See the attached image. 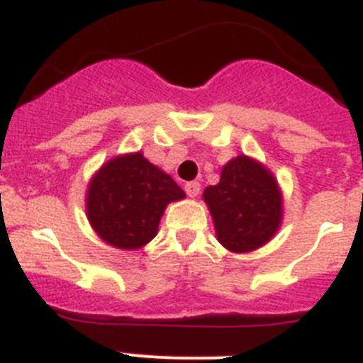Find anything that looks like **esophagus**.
Segmentation results:
<instances>
[{
    "label": "esophagus",
    "instance_id": "obj_1",
    "mask_svg": "<svg viewBox=\"0 0 363 363\" xmlns=\"http://www.w3.org/2000/svg\"><path fill=\"white\" fill-rule=\"evenodd\" d=\"M199 191H201V185H199L198 182H189V184H185V192H187L191 198H196V196L199 194Z\"/></svg>",
    "mask_w": 363,
    "mask_h": 363
}]
</instances>
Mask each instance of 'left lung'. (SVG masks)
I'll use <instances>...</instances> for the list:
<instances>
[{"mask_svg":"<svg viewBox=\"0 0 363 363\" xmlns=\"http://www.w3.org/2000/svg\"><path fill=\"white\" fill-rule=\"evenodd\" d=\"M216 234L232 252L262 247L281 225L282 201L274 176L247 156L230 160L218 185L205 189Z\"/></svg>","mask_w":363,"mask_h":363,"instance_id":"8db88e82","label":"left lung"}]
</instances>
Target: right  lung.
<instances>
[{"instance_id":"obj_1","label":"right lung","mask_w":363,"mask_h":363,"mask_svg":"<svg viewBox=\"0 0 363 363\" xmlns=\"http://www.w3.org/2000/svg\"><path fill=\"white\" fill-rule=\"evenodd\" d=\"M184 196L174 179L142 152L118 156L89 184L88 219L106 242L133 250L155 238L165 207Z\"/></svg>"}]
</instances>
